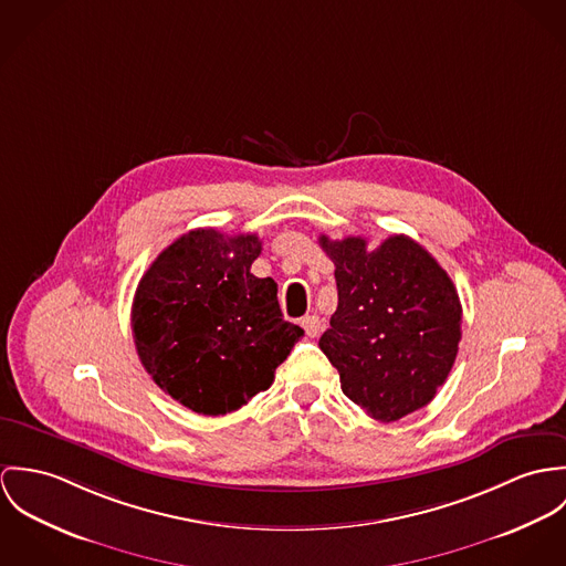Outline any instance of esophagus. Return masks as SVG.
<instances>
[{
    "label": "esophagus",
    "instance_id": "esophagus-1",
    "mask_svg": "<svg viewBox=\"0 0 566 566\" xmlns=\"http://www.w3.org/2000/svg\"><path fill=\"white\" fill-rule=\"evenodd\" d=\"M302 327H304V332L314 338V336H318V332H321V318L318 316H314V314H308V316H304L302 321Z\"/></svg>",
    "mask_w": 566,
    "mask_h": 566
}]
</instances>
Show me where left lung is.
Masks as SVG:
<instances>
[{"label": "left lung", "mask_w": 566, "mask_h": 566, "mask_svg": "<svg viewBox=\"0 0 566 566\" xmlns=\"http://www.w3.org/2000/svg\"><path fill=\"white\" fill-rule=\"evenodd\" d=\"M336 271L338 306L318 347L340 376L343 392L381 423L428 406L449 376L462 306L458 291L417 241L318 237Z\"/></svg>", "instance_id": "8db88e82"}]
</instances>
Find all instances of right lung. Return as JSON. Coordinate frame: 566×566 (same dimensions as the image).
Instances as JSON below:
<instances>
[{
  "instance_id": "add662e5",
  "label": "right lung",
  "mask_w": 566,
  "mask_h": 566,
  "mask_svg": "<svg viewBox=\"0 0 566 566\" xmlns=\"http://www.w3.org/2000/svg\"><path fill=\"white\" fill-rule=\"evenodd\" d=\"M255 234L190 230L151 262L132 304V334L151 379L197 415L239 410L273 384L304 329L284 321L277 284L255 277Z\"/></svg>"
}]
</instances>
